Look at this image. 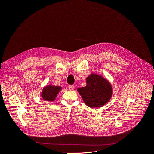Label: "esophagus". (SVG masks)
Listing matches in <instances>:
<instances>
[{"label":"esophagus","mask_w":154,"mask_h":154,"mask_svg":"<svg viewBox=\"0 0 154 154\" xmlns=\"http://www.w3.org/2000/svg\"><path fill=\"white\" fill-rule=\"evenodd\" d=\"M68 88H69V89L70 90H73L75 89V86H73V85H69V86H68Z\"/></svg>","instance_id":"esophagus-1"}]
</instances>
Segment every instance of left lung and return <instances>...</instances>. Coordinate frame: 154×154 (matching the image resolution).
I'll list each match as a JSON object with an SVG mask.
<instances>
[{
	"instance_id": "1",
	"label": "left lung",
	"mask_w": 154,
	"mask_h": 154,
	"mask_svg": "<svg viewBox=\"0 0 154 154\" xmlns=\"http://www.w3.org/2000/svg\"><path fill=\"white\" fill-rule=\"evenodd\" d=\"M78 92L87 106L101 107L109 102L112 96L111 84L106 79L92 73L86 78V86L77 89Z\"/></svg>"
}]
</instances>
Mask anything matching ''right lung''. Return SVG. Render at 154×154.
<instances>
[{
	"instance_id": "1",
	"label": "right lung",
	"mask_w": 154,
	"mask_h": 154,
	"mask_svg": "<svg viewBox=\"0 0 154 154\" xmlns=\"http://www.w3.org/2000/svg\"><path fill=\"white\" fill-rule=\"evenodd\" d=\"M60 86H55L53 85H49L44 87L41 93V96L44 100L47 101H53L57 96V94L61 89Z\"/></svg>"
}]
</instances>
